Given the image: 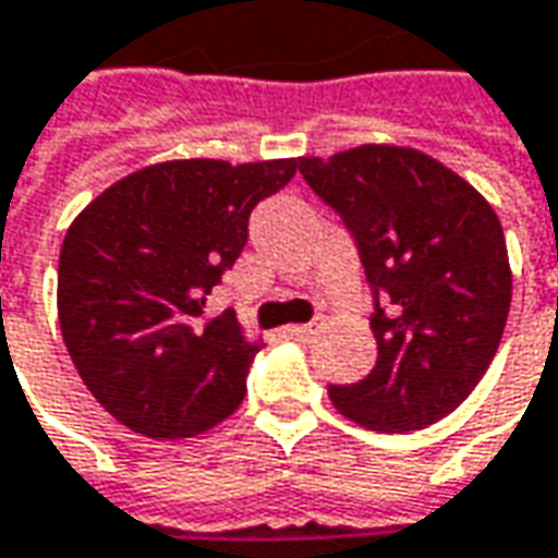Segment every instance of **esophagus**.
<instances>
[{
    "label": "esophagus",
    "mask_w": 558,
    "mask_h": 558,
    "mask_svg": "<svg viewBox=\"0 0 558 558\" xmlns=\"http://www.w3.org/2000/svg\"><path fill=\"white\" fill-rule=\"evenodd\" d=\"M287 337H290V339H308V337H312V324H293V327H287Z\"/></svg>",
    "instance_id": "1"
}]
</instances>
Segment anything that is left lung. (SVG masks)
Masks as SVG:
<instances>
[{
    "instance_id": "1",
    "label": "left lung",
    "mask_w": 558,
    "mask_h": 558,
    "mask_svg": "<svg viewBox=\"0 0 558 558\" xmlns=\"http://www.w3.org/2000/svg\"><path fill=\"white\" fill-rule=\"evenodd\" d=\"M299 172L355 238L374 293L376 367L330 386L374 433L426 429L463 404L507 327L512 275L488 201L413 147L361 145Z\"/></svg>"
}]
</instances>
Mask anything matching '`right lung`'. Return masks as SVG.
I'll return each mask as SVG.
<instances>
[{
	"label": "right lung",
	"instance_id": "1",
	"mask_svg": "<svg viewBox=\"0 0 558 558\" xmlns=\"http://www.w3.org/2000/svg\"><path fill=\"white\" fill-rule=\"evenodd\" d=\"M299 160H172L138 169L70 225L58 320L76 371L113 420L147 438H191L238 411L259 345L206 299L238 262L250 213Z\"/></svg>",
	"mask_w": 558,
	"mask_h": 558
}]
</instances>
